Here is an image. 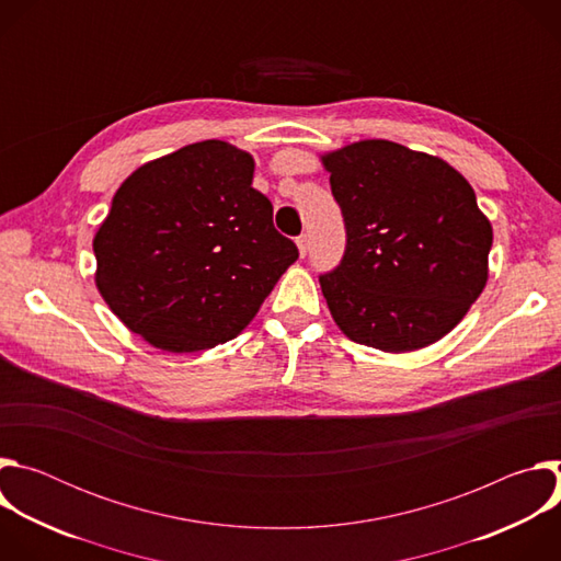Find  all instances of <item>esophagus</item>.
Returning <instances> with one entry per match:
<instances>
[{
  "label": "esophagus",
  "mask_w": 561,
  "mask_h": 561,
  "mask_svg": "<svg viewBox=\"0 0 561 561\" xmlns=\"http://www.w3.org/2000/svg\"><path fill=\"white\" fill-rule=\"evenodd\" d=\"M297 249H299V257H306V253H308V237L306 234L297 237Z\"/></svg>",
  "instance_id": "34e87169"
}]
</instances>
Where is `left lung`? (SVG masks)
<instances>
[{"label": "left lung", "instance_id": "8db88e82", "mask_svg": "<svg viewBox=\"0 0 561 561\" xmlns=\"http://www.w3.org/2000/svg\"><path fill=\"white\" fill-rule=\"evenodd\" d=\"M346 226L342 264L319 277L337 329L383 353L448 335L482 295L491 219L437 154L362 139L319 154Z\"/></svg>", "mask_w": 561, "mask_h": 561}]
</instances>
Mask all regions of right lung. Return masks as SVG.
<instances>
[{"label": "right lung", "mask_w": 561, "mask_h": 561, "mask_svg": "<svg viewBox=\"0 0 561 561\" xmlns=\"http://www.w3.org/2000/svg\"><path fill=\"white\" fill-rule=\"evenodd\" d=\"M253 173L251 152L206 139L117 188L93 239L95 286L152 348L199 353L237 337L297 260Z\"/></svg>", "instance_id": "add662e5"}]
</instances>
